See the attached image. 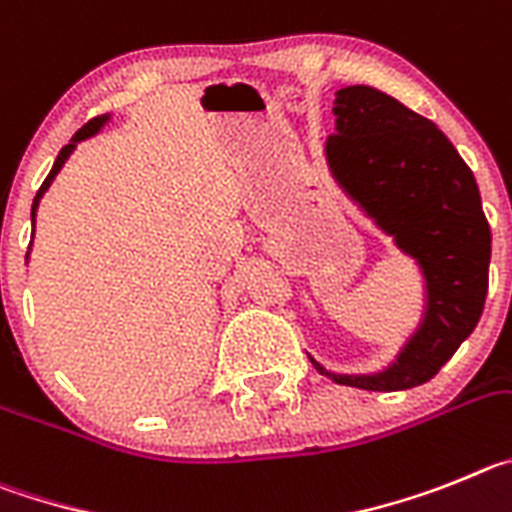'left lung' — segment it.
<instances>
[{
	"mask_svg": "<svg viewBox=\"0 0 512 512\" xmlns=\"http://www.w3.org/2000/svg\"><path fill=\"white\" fill-rule=\"evenodd\" d=\"M336 135L324 145L336 186L418 265L421 321L377 372H331L359 390H408L428 382L482 316L492 234L480 188L457 147L431 119L372 86H344L334 99Z\"/></svg>",
	"mask_w": 512,
	"mask_h": 512,
	"instance_id": "obj_1",
	"label": "left lung"
}]
</instances>
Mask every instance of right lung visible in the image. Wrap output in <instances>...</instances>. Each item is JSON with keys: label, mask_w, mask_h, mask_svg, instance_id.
<instances>
[{"label": "right lung", "mask_w": 512, "mask_h": 512, "mask_svg": "<svg viewBox=\"0 0 512 512\" xmlns=\"http://www.w3.org/2000/svg\"><path fill=\"white\" fill-rule=\"evenodd\" d=\"M109 119H112V114H104V117L91 119L89 124H84V127H81V130H78L76 135L71 137V142H68V145L63 147L61 153H58V158H55V163H53V170H50L48 178H45L43 186H40L38 196H35V201H32V214H30V216H32V232H35V216H38L40 199H43V196H45V191H48V188H50V183H53V181H55V176H58V173H61V168H63V165H66V160L71 158L73 150H76V147H78V142H84V140H89V137L99 135V132L104 130V124H107Z\"/></svg>", "instance_id": "1"}]
</instances>
